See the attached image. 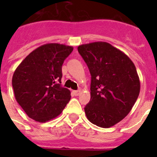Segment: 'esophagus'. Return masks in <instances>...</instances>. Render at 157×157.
<instances>
[{
    "mask_svg": "<svg viewBox=\"0 0 157 157\" xmlns=\"http://www.w3.org/2000/svg\"><path fill=\"white\" fill-rule=\"evenodd\" d=\"M80 93H81V91H80V90H75V91H73V94H74L75 96H78L80 94Z\"/></svg>",
    "mask_w": 157,
    "mask_h": 157,
    "instance_id": "34e87169",
    "label": "esophagus"
}]
</instances>
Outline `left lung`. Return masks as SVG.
Returning <instances> with one entry per match:
<instances>
[{
	"mask_svg": "<svg viewBox=\"0 0 157 157\" xmlns=\"http://www.w3.org/2000/svg\"><path fill=\"white\" fill-rule=\"evenodd\" d=\"M91 75L90 101L86 105L89 121L103 128L128 115L138 99L140 80L132 60L105 41L78 47Z\"/></svg>",
	"mask_w": 157,
	"mask_h": 157,
	"instance_id": "obj_1",
	"label": "left lung"
}]
</instances>
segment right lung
Segmentation results:
<instances>
[{
  "mask_svg": "<svg viewBox=\"0 0 157 157\" xmlns=\"http://www.w3.org/2000/svg\"><path fill=\"white\" fill-rule=\"evenodd\" d=\"M73 47L48 43L34 49L12 76L16 101L32 120L45 123L59 116L71 99L61 86L62 65Z\"/></svg>",
  "mask_w": 157,
  "mask_h": 157,
  "instance_id": "add662e5",
  "label": "right lung"
}]
</instances>
